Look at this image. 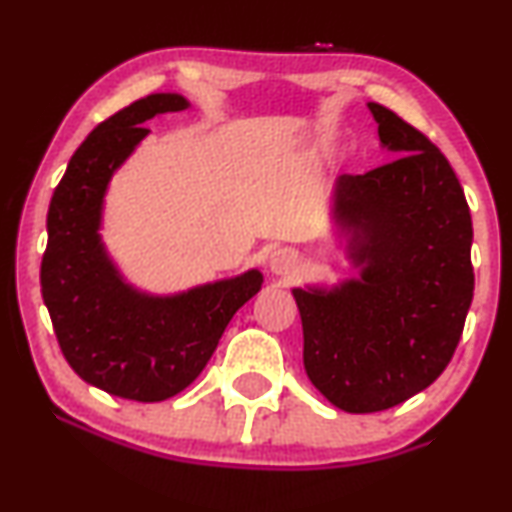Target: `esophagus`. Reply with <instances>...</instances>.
<instances>
[{
    "label": "esophagus",
    "mask_w": 512,
    "mask_h": 512,
    "mask_svg": "<svg viewBox=\"0 0 512 512\" xmlns=\"http://www.w3.org/2000/svg\"><path fill=\"white\" fill-rule=\"evenodd\" d=\"M269 264H272V272L288 274L291 269H295V264H298V257H295L293 250H276Z\"/></svg>",
    "instance_id": "obj_1"
}]
</instances>
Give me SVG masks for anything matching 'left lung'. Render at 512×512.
Listing matches in <instances>:
<instances>
[{
  "label": "left lung",
  "instance_id": "8db88e82",
  "mask_svg": "<svg viewBox=\"0 0 512 512\" xmlns=\"http://www.w3.org/2000/svg\"><path fill=\"white\" fill-rule=\"evenodd\" d=\"M400 157L336 181L360 279L295 288L305 372L346 412H379L427 389L458 348L472 303V217L453 166L396 112L369 102Z\"/></svg>",
  "mask_w": 512,
  "mask_h": 512
}]
</instances>
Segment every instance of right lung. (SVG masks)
<instances>
[{
  "label": "right lung",
  "mask_w": 512,
  "mask_h": 512,
  "mask_svg": "<svg viewBox=\"0 0 512 512\" xmlns=\"http://www.w3.org/2000/svg\"><path fill=\"white\" fill-rule=\"evenodd\" d=\"M188 102L157 92L109 116L73 152L47 212L40 286L73 372L112 396L157 403L193 384L231 317L260 291L257 269L174 298L133 291L97 236L109 178L147 135L152 116Z\"/></svg>",
  "instance_id": "right-lung-1"
}]
</instances>
